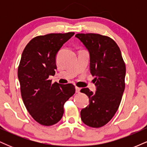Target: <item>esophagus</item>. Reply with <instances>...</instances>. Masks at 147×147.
I'll use <instances>...</instances> for the list:
<instances>
[{
  "instance_id": "1",
  "label": "esophagus",
  "mask_w": 147,
  "mask_h": 147,
  "mask_svg": "<svg viewBox=\"0 0 147 147\" xmlns=\"http://www.w3.org/2000/svg\"><path fill=\"white\" fill-rule=\"evenodd\" d=\"M75 89H76V92H80V90H81V88L79 87H75Z\"/></svg>"
}]
</instances>
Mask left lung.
<instances>
[{
    "label": "left lung",
    "instance_id": "1",
    "mask_svg": "<svg viewBox=\"0 0 147 147\" xmlns=\"http://www.w3.org/2000/svg\"><path fill=\"white\" fill-rule=\"evenodd\" d=\"M90 55V71L97 86L95 92L82 89L89 104L81 111L84 124L102 127L117 112L125 88L126 66L117 43L110 37L98 34H77Z\"/></svg>",
    "mask_w": 147,
    "mask_h": 147
}]
</instances>
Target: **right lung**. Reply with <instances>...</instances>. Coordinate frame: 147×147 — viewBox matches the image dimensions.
Here are the masks:
<instances>
[{
	"instance_id": "1",
	"label": "right lung",
	"mask_w": 147,
	"mask_h": 147,
	"mask_svg": "<svg viewBox=\"0 0 147 147\" xmlns=\"http://www.w3.org/2000/svg\"><path fill=\"white\" fill-rule=\"evenodd\" d=\"M74 32L49 34L32 38L25 46L18 68L22 99L29 113L37 122L51 126L63 116V105L75 92L71 84L49 80L57 69L56 57Z\"/></svg>"
}]
</instances>
